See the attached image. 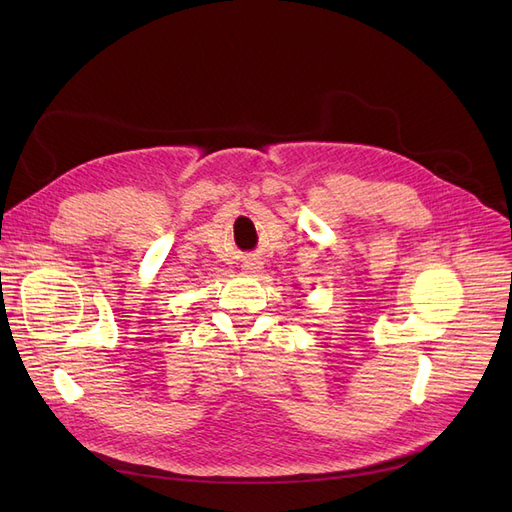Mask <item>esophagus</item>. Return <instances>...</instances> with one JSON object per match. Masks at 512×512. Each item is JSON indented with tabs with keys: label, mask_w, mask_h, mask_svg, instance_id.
Masks as SVG:
<instances>
[{
	"label": "esophagus",
	"mask_w": 512,
	"mask_h": 512,
	"mask_svg": "<svg viewBox=\"0 0 512 512\" xmlns=\"http://www.w3.org/2000/svg\"><path fill=\"white\" fill-rule=\"evenodd\" d=\"M247 267H250V269H252V273L260 269V267H258V262H250V265H247Z\"/></svg>",
	"instance_id": "esophagus-1"
}]
</instances>
